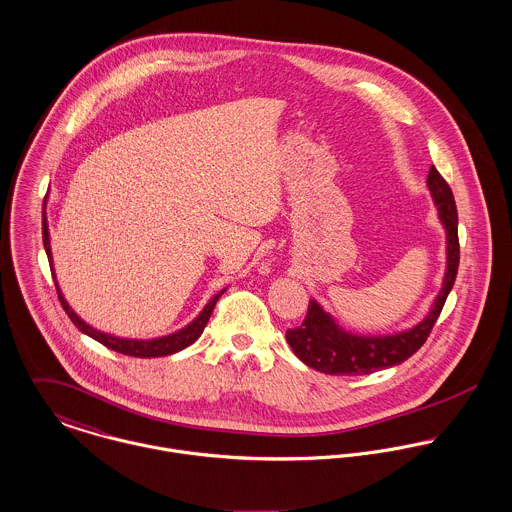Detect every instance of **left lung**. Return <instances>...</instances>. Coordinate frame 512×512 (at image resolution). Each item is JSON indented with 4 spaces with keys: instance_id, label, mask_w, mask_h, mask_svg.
<instances>
[{
    "instance_id": "obj_1",
    "label": "left lung",
    "mask_w": 512,
    "mask_h": 512,
    "mask_svg": "<svg viewBox=\"0 0 512 512\" xmlns=\"http://www.w3.org/2000/svg\"><path fill=\"white\" fill-rule=\"evenodd\" d=\"M427 187L438 210V220L446 232V271L431 312L417 325L397 333L360 335L343 329L333 315L327 314L315 300H310L304 323L286 331L288 345L304 364L331 376H362L401 364L423 347L454 286L460 263L458 212L452 189L436 167L429 171Z\"/></svg>"
}]
</instances>
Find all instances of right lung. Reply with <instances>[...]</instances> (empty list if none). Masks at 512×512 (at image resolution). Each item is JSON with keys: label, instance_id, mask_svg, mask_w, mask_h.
<instances>
[{"label": "right lung", "instance_id": "right-lung-1", "mask_svg": "<svg viewBox=\"0 0 512 512\" xmlns=\"http://www.w3.org/2000/svg\"><path fill=\"white\" fill-rule=\"evenodd\" d=\"M42 241H44V251L48 255V263H50V271L54 276V284H56V290H58V298H60V304L62 308L66 310L68 317L72 319V323L78 327L81 333L89 335L91 339L99 341L101 345H105L107 349L111 351H117V353L128 354V356H136V358H156V356H167V354L179 353L183 349H187L189 345H193L200 337V333L204 331L212 310L216 306V302L220 300V296L226 292V288H222L218 294H214V298L202 308V312L189 323L185 325L183 329L175 331V333H169V335H163L158 339H122V337H115V335H109V333H103L95 327H91L89 323H85L81 317H79L70 304L66 302V298L62 296V290L58 286V280L54 275V267H52V251H50V234H48V222L46 218L42 220Z\"/></svg>", "mask_w": 512, "mask_h": 512}]
</instances>
